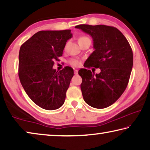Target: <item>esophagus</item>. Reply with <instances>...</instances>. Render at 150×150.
Segmentation results:
<instances>
[{
	"label": "esophagus",
	"mask_w": 150,
	"mask_h": 150,
	"mask_svg": "<svg viewBox=\"0 0 150 150\" xmlns=\"http://www.w3.org/2000/svg\"><path fill=\"white\" fill-rule=\"evenodd\" d=\"M74 73H75V75H77L78 74V71L77 69H75Z\"/></svg>",
	"instance_id": "obj_1"
}]
</instances>
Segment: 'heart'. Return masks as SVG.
I'll return each instance as SVG.
<instances>
[{"label":"heart","instance_id":"b5f03b06","mask_svg":"<svg viewBox=\"0 0 150 150\" xmlns=\"http://www.w3.org/2000/svg\"><path fill=\"white\" fill-rule=\"evenodd\" d=\"M87 39H89V38H88V37H85V36H83V37H81L79 38V41H84V40H87ZM89 40H90V39H89ZM70 63H71V65H72L73 66H75V67L79 66V64H80L79 61H77V60H76V59H72V60H71V61H70Z\"/></svg>","mask_w":150,"mask_h":150}]
</instances>
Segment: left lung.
Listing matches in <instances>:
<instances>
[{
	"mask_svg": "<svg viewBox=\"0 0 150 150\" xmlns=\"http://www.w3.org/2000/svg\"><path fill=\"white\" fill-rule=\"evenodd\" d=\"M91 35L95 51L85 61L84 67L99 68L95 74L81 69L79 75L84 101L92 108L103 109L112 105L126 89L133 67V52L122 32L107 25L75 26Z\"/></svg>",
	"mask_w": 150,
	"mask_h": 150,
	"instance_id": "1",
	"label": "left lung"
}]
</instances>
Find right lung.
<instances>
[{
	"label": "right lung",
	"mask_w": 150,
	"mask_h": 150,
	"mask_svg": "<svg viewBox=\"0 0 150 150\" xmlns=\"http://www.w3.org/2000/svg\"><path fill=\"white\" fill-rule=\"evenodd\" d=\"M71 30H41L21 45L18 56V77L30 99L47 110L59 109L74 72L67 66L59 72L53 69L54 60L62 56Z\"/></svg>",
	"instance_id": "1"
}]
</instances>
